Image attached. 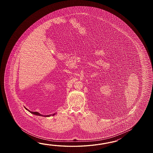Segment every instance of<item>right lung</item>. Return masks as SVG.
<instances>
[{"label":"right lung","mask_w":153,"mask_h":153,"mask_svg":"<svg viewBox=\"0 0 153 153\" xmlns=\"http://www.w3.org/2000/svg\"><path fill=\"white\" fill-rule=\"evenodd\" d=\"M26 108V110H27V111H28L29 112H30V113H32V114H34V115H38V116H42V117H49L50 116H51V115L53 116L54 115H55V114H50V115H42V114H40V113H39L38 112H36V111H31L28 110L26 108Z\"/></svg>","instance_id":"1"}]
</instances>
